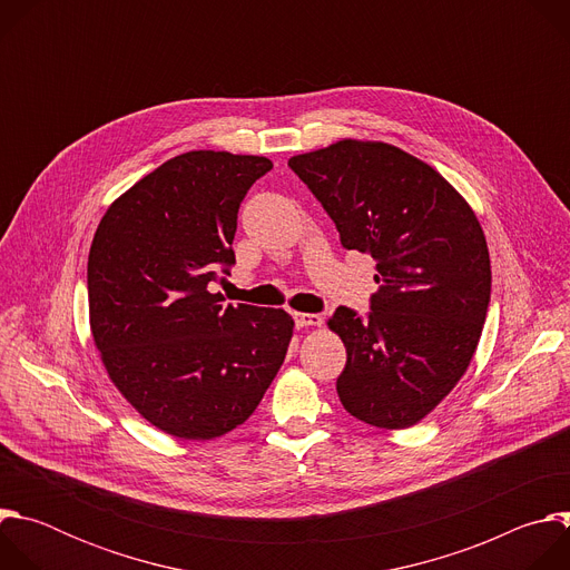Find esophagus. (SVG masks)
Instances as JSON below:
<instances>
[{
    "label": "esophagus",
    "mask_w": 570,
    "mask_h": 570,
    "mask_svg": "<svg viewBox=\"0 0 570 570\" xmlns=\"http://www.w3.org/2000/svg\"><path fill=\"white\" fill-rule=\"evenodd\" d=\"M295 327H320L322 324V315L320 313H293Z\"/></svg>",
    "instance_id": "obj_1"
}]
</instances>
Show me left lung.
I'll return each mask as SVG.
<instances>
[{"label":"left lung","mask_w":570,"mask_h":570,"mask_svg":"<svg viewBox=\"0 0 570 570\" xmlns=\"http://www.w3.org/2000/svg\"><path fill=\"white\" fill-rule=\"evenodd\" d=\"M336 223L345 250L376 262L379 291L330 327L347 347L336 381L345 411L409 429L460 381L492 297L490 250L464 198L422 159L383 141L343 139L288 159Z\"/></svg>","instance_id":"left-lung-1"}]
</instances>
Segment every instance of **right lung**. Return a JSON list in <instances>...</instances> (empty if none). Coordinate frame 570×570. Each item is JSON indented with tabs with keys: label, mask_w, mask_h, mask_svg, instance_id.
Instances as JSON below:
<instances>
[{
	"label": "right lung",
	"mask_w": 570,
	"mask_h": 570,
	"mask_svg": "<svg viewBox=\"0 0 570 570\" xmlns=\"http://www.w3.org/2000/svg\"><path fill=\"white\" fill-rule=\"evenodd\" d=\"M273 169L257 155L191 150L141 178L101 218L88 259L104 365L159 431L212 440L246 422L279 372L284 308L223 304L238 207Z\"/></svg>",
	"instance_id": "obj_1"
}]
</instances>
